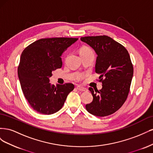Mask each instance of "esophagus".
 Returning <instances> with one entry per match:
<instances>
[{
  "label": "esophagus",
  "instance_id": "esophagus-1",
  "mask_svg": "<svg viewBox=\"0 0 153 153\" xmlns=\"http://www.w3.org/2000/svg\"><path fill=\"white\" fill-rule=\"evenodd\" d=\"M76 89L78 91H82V92L86 91L87 90V89H86V88H85V87H80V86H77V87H76Z\"/></svg>",
  "mask_w": 153,
  "mask_h": 153
}]
</instances>
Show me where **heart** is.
<instances>
[{
    "label": "heart",
    "mask_w": 153,
    "mask_h": 153,
    "mask_svg": "<svg viewBox=\"0 0 153 153\" xmlns=\"http://www.w3.org/2000/svg\"><path fill=\"white\" fill-rule=\"evenodd\" d=\"M89 51H92L91 48H89V47H84L82 48V49H81V50H80V53H81L87 52H89ZM81 78H82V76H81V75H79V76H78L77 79H78V80H80Z\"/></svg>",
    "instance_id": "obj_1"
}]
</instances>
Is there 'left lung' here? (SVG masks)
I'll return each instance as SVG.
<instances>
[{
  "label": "left lung",
  "mask_w": 153,
  "mask_h": 153,
  "mask_svg": "<svg viewBox=\"0 0 153 153\" xmlns=\"http://www.w3.org/2000/svg\"><path fill=\"white\" fill-rule=\"evenodd\" d=\"M81 41L94 50L95 71L100 75L102 89L89 87L93 100L85 105L90 114L105 117L115 113L126 101L130 89L133 67L128 50L107 36H85Z\"/></svg>",
  "instance_id": "obj_1"
}]
</instances>
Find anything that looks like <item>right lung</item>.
I'll return each instance as SVG.
<instances>
[{"instance_id":"add662e5","label":"right lung","mask_w":153,"mask_h":153,"mask_svg":"<svg viewBox=\"0 0 153 153\" xmlns=\"http://www.w3.org/2000/svg\"><path fill=\"white\" fill-rule=\"evenodd\" d=\"M78 38H43L27 47L21 55L18 75L22 90L31 107L50 115L61 109L74 85L55 87L49 83L52 72L62 65L61 55Z\"/></svg>"}]
</instances>
